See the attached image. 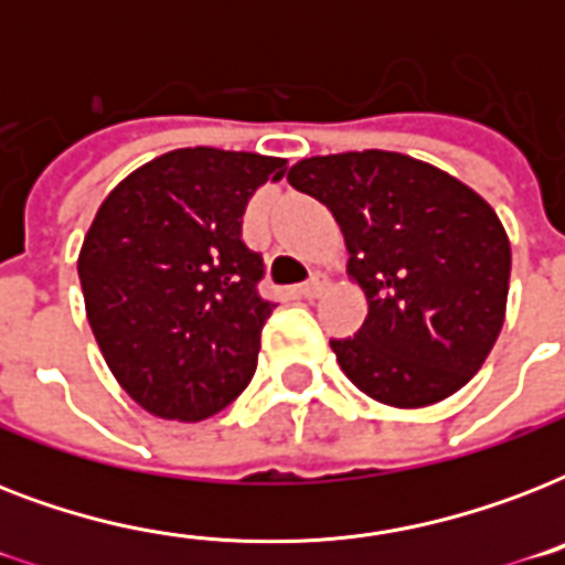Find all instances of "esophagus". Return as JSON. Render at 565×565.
Masks as SVG:
<instances>
[{
  "instance_id": "34e87169",
  "label": "esophagus",
  "mask_w": 565,
  "mask_h": 565,
  "mask_svg": "<svg viewBox=\"0 0 565 565\" xmlns=\"http://www.w3.org/2000/svg\"><path fill=\"white\" fill-rule=\"evenodd\" d=\"M326 287H328L326 278H322V275H313L310 281L301 284L299 292H301V296H305V299H319V296L326 292Z\"/></svg>"
}]
</instances>
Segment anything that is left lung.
I'll return each mask as SVG.
<instances>
[{"instance_id":"8db88e82","label":"left lung","mask_w":565,"mask_h":565,"mask_svg":"<svg viewBox=\"0 0 565 565\" xmlns=\"http://www.w3.org/2000/svg\"><path fill=\"white\" fill-rule=\"evenodd\" d=\"M287 181L334 213L370 301L331 340L358 390L390 407L443 402L481 370L504 326L510 243L481 195L398 152L305 158Z\"/></svg>"}]
</instances>
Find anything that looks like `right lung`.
Wrapping results in <instances>:
<instances>
[{"label": "right lung", "mask_w": 565, "mask_h": 565, "mask_svg": "<svg viewBox=\"0 0 565 565\" xmlns=\"http://www.w3.org/2000/svg\"><path fill=\"white\" fill-rule=\"evenodd\" d=\"M287 161L211 146L135 170L102 202L82 255L84 308L119 386L161 419L202 422L248 386L275 305L243 213Z\"/></svg>", "instance_id": "add662e5"}]
</instances>
